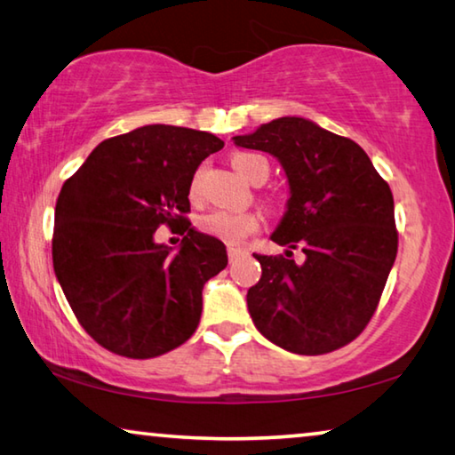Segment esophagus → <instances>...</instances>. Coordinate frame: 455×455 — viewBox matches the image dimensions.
Instances as JSON below:
<instances>
[{
	"label": "esophagus",
	"instance_id": "esophagus-1",
	"mask_svg": "<svg viewBox=\"0 0 455 455\" xmlns=\"http://www.w3.org/2000/svg\"><path fill=\"white\" fill-rule=\"evenodd\" d=\"M243 255V249H236V246H228V260L233 263L235 259H238Z\"/></svg>",
	"mask_w": 455,
	"mask_h": 455
}]
</instances>
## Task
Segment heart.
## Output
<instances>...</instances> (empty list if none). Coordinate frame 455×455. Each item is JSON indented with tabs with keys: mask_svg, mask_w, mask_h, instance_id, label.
I'll return each mask as SVG.
<instances>
[{
	"mask_svg": "<svg viewBox=\"0 0 455 455\" xmlns=\"http://www.w3.org/2000/svg\"><path fill=\"white\" fill-rule=\"evenodd\" d=\"M235 171L251 184H263L268 179L271 166L268 160L255 152H236L233 158ZM200 180H203V168L196 171L190 182V198L196 200L200 195ZM198 228L204 235H211L227 244H241L246 236L255 235L260 220L252 212H233V211H211L198 219Z\"/></svg>",
	"mask_w": 455,
	"mask_h": 455,
	"instance_id": "heart-1",
	"label": "heart"
}]
</instances>
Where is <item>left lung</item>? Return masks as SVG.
Listing matches in <instances>:
<instances>
[{
	"label": "left lung",
	"mask_w": 455,
	"mask_h": 455,
	"mask_svg": "<svg viewBox=\"0 0 455 455\" xmlns=\"http://www.w3.org/2000/svg\"><path fill=\"white\" fill-rule=\"evenodd\" d=\"M236 146L273 154L291 198L271 235L305 260L255 255L263 268L246 292L255 327L299 355L351 343L371 321L397 255L394 195L349 138L284 116L235 136Z\"/></svg>",
	"instance_id": "8db88e82"
}]
</instances>
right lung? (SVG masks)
Here are the masks:
<instances>
[{
  "label": "right lung",
  "mask_w": 455,
  "mask_h": 455,
  "mask_svg": "<svg viewBox=\"0 0 455 455\" xmlns=\"http://www.w3.org/2000/svg\"><path fill=\"white\" fill-rule=\"evenodd\" d=\"M225 142L200 130L150 124L100 142L56 203L52 257L86 333L130 359L158 357L195 333L203 287L227 267L219 238L190 227L196 168ZM160 224L188 236L153 241Z\"/></svg>",
  "instance_id": "right-lung-1"
}]
</instances>
